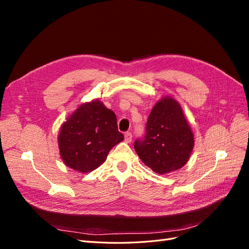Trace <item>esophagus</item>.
<instances>
[{
    "label": "esophagus",
    "instance_id": "obj_1",
    "mask_svg": "<svg viewBox=\"0 0 249 249\" xmlns=\"http://www.w3.org/2000/svg\"><path fill=\"white\" fill-rule=\"evenodd\" d=\"M132 138H133V136H132V133H131V132H126V133L124 134V141H125L126 143L131 142V141H132Z\"/></svg>",
    "mask_w": 249,
    "mask_h": 249
}]
</instances>
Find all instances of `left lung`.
I'll use <instances>...</instances> for the list:
<instances>
[{
  "mask_svg": "<svg viewBox=\"0 0 249 249\" xmlns=\"http://www.w3.org/2000/svg\"><path fill=\"white\" fill-rule=\"evenodd\" d=\"M193 146L190 126L178 103L171 97H164L155 105L144 135L134 142L141 161L160 175L182 168Z\"/></svg>",
  "mask_w": 249,
  "mask_h": 249,
  "instance_id": "left-lung-1",
  "label": "left lung"
}]
</instances>
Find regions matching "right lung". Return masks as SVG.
Returning a JSON list of instances; mask_svg holds the SVG:
<instances>
[{
	"mask_svg": "<svg viewBox=\"0 0 249 249\" xmlns=\"http://www.w3.org/2000/svg\"><path fill=\"white\" fill-rule=\"evenodd\" d=\"M124 140L115 113L100 101L83 104L60 130V156L67 166L81 172L96 169L111 148Z\"/></svg>",
	"mask_w": 249,
	"mask_h": 249,
	"instance_id": "right-lung-1",
	"label": "right lung"
}]
</instances>
